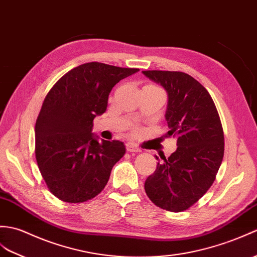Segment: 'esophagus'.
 Masks as SVG:
<instances>
[{"label":"esophagus","instance_id":"34e87169","mask_svg":"<svg viewBox=\"0 0 257 257\" xmlns=\"http://www.w3.org/2000/svg\"><path fill=\"white\" fill-rule=\"evenodd\" d=\"M126 148H127V151L128 152H140L141 149L139 147H137L136 145H134V143H127L126 145Z\"/></svg>","mask_w":257,"mask_h":257}]
</instances>
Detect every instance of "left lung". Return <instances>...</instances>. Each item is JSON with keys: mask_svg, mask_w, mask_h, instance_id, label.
Listing matches in <instances>:
<instances>
[{"mask_svg": "<svg viewBox=\"0 0 257 257\" xmlns=\"http://www.w3.org/2000/svg\"><path fill=\"white\" fill-rule=\"evenodd\" d=\"M168 93L165 119L177 149L162 158L145 189L154 205L172 212L188 209L216 180L224 152L223 129L207 89L184 72L142 71ZM158 160V157H156Z\"/></svg>", "mask_w": 257, "mask_h": 257, "instance_id": "left-lung-1", "label": "left lung"}]
</instances>
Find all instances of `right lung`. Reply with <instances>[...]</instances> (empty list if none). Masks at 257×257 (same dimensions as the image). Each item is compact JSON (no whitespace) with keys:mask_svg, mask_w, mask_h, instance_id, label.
<instances>
[{"mask_svg":"<svg viewBox=\"0 0 257 257\" xmlns=\"http://www.w3.org/2000/svg\"><path fill=\"white\" fill-rule=\"evenodd\" d=\"M139 69L99 62L65 73L47 94L35 126V153L50 192L65 202H84L106 186L123 154V142L98 141L93 120L104 114L117 83Z\"/></svg>","mask_w":257,"mask_h":257,"instance_id":"add662e5","label":"right lung"}]
</instances>
